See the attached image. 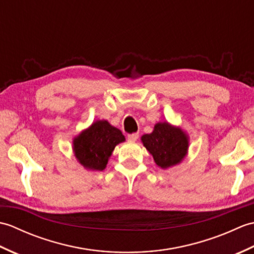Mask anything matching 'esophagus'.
Here are the masks:
<instances>
[{
  "label": "esophagus",
  "mask_w": 254,
  "mask_h": 254,
  "mask_svg": "<svg viewBox=\"0 0 254 254\" xmlns=\"http://www.w3.org/2000/svg\"><path fill=\"white\" fill-rule=\"evenodd\" d=\"M137 138H138L137 133H132V134H130V135H127V139L130 142H136Z\"/></svg>",
  "instance_id": "obj_1"
}]
</instances>
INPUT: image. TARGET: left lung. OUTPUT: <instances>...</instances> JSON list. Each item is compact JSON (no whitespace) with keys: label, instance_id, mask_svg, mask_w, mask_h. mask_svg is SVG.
I'll use <instances>...</instances> for the list:
<instances>
[{"label":"left lung","instance_id":"obj_1","mask_svg":"<svg viewBox=\"0 0 254 254\" xmlns=\"http://www.w3.org/2000/svg\"><path fill=\"white\" fill-rule=\"evenodd\" d=\"M143 145L161 169H168L182 163L189 150V135L180 127L169 122L155 124L150 134L141 137Z\"/></svg>","mask_w":254,"mask_h":254}]
</instances>
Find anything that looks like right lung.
Returning <instances> with one entry per match:
<instances>
[{"label": "right lung", "mask_w": 254, "mask_h": 254, "mask_svg": "<svg viewBox=\"0 0 254 254\" xmlns=\"http://www.w3.org/2000/svg\"><path fill=\"white\" fill-rule=\"evenodd\" d=\"M126 141L122 132L107 120H97L73 138L75 158L85 169L104 170L113 149Z\"/></svg>", "instance_id": "1"}]
</instances>
